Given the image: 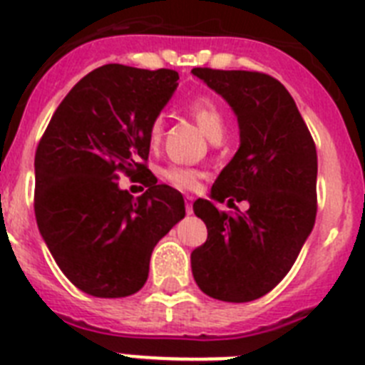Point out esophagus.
<instances>
[{"label": "esophagus", "instance_id": "1", "mask_svg": "<svg viewBox=\"0 0 365 365\" xmlns=\"http://www.w3.org/2000/svg\"><path fill=\"white\" fill-rule=\"evenodd\" d=\"M192 200H195V198L192 197H185V211H187V215H191L192 213Z\"/></svg>", "mask_w": 365, "mask_h": 365}]
</instances>
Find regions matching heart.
I'll return each instance as SVG.
<instances>
[{
  "label": "heart",
  "mask_w": 365,
  "mask_h": 365,
  "mask_svg": "<svg viewBox=\"0 0 365 365\" xmlns=\"http://www.w3.org/2000/svg\"><path fill=\"white\" fill-rule=\"evenodd\" d=\"M189 111L195 116V120L200 125V130L204 131V135L207 139L213 140L217 137L225 135V116H222L219 107L211 100L198 98V100H195L189 106ZM161 135H163V120L155 118L152 125H150V140H152V145L159 143ZM165 178L178 189H197L202 174L198 170H192V168L173 167L165 173Z\"/></svg>",
  "instance_id": "b5f03b06"
}]
</instances>
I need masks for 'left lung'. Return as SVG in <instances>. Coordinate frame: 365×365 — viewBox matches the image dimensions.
I'll return each instance as SVG.
<instances>
[{"label": "left lung", "instance_id": "obj_1", "mask_svg": "<svg viewBox=\"0 0 365 365\" xmlns=\"http://www.w3.org/2000/svg\"><path fill=\"white\" fill-rule=\"evenodd\" d=\"M237 116L240 148L217 176L210 198L247 201L245 214L192 204L206 243L191 252L202 292L225 302L256 301L293 267L315 222L317 152L286 87L267 73L192 68Z\"/></svg>", "mask_w": 365, "mask_h": 365}]
</instances>
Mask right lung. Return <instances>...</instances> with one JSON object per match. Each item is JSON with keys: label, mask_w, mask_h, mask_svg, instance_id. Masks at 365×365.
Listing matches in <instances>:
<instances>
[{"label": "right lung", "mask_w": 365, "mask_h": 365, "mask_svg": "<svg viewBox=\"0 0 365 365\" xmlns=\"http://www.w3.org/2000/svg\"><path fill=\"white\" fill-rule=\"evenodd\" d=\"M174 70L106 64L70 91L35 155V217L55 263L73 286L102 299L145 286L150 256L185 217L182 192L158 183L137 201L118 173L150 172V125L178 87Z\"/></svg>", "instance_id": "add662e5"}]
</instances>
